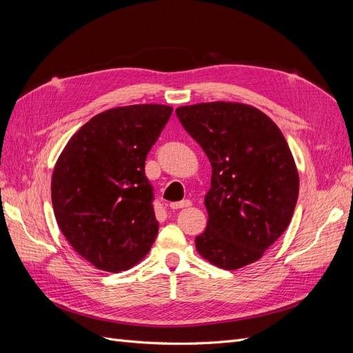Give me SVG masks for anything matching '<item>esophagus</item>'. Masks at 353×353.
<instances>
[{"label": "esophagus", "mask_w": 353, "mask_h": 353, "mask_svg": "<svg viewBox=\"0 0 353 353\" xmlns=\"http://www.w3.org/2000/svg\"><path fill=\"white\" fill-rule=\"evenodd\" d=\"M170 209H184V208H188L191 206V201L190 200H181V201H176V203H170Z\"/></svg>", "instance_id": "34e87169"}]
</instances>
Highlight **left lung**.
<instances>
[{
  "instance_id": "1",
  "label": "left lung",
  "mask_w": 353,
  "mask_h": 353,
  "mask_svg": "<svg viewBox=\"0 0 353 353\" xmlns=\"http://www.w3.org/2000/svg\"><path fill=\"white\" fill-rule=\"evenodd\" d=\"M212 165L201 258L223 270L259 261L292 221L299 174L280 128L249 104L212 101L176 109Z\"/></svg>"
}]
</instances>
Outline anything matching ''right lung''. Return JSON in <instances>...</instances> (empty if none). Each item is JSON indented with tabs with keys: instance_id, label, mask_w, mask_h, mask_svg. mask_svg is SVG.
Returning <instances> with one entry per match:
<instances>
[{
	"instance_id": "1",
	"label": "right lung",
	"mask_w": 353,
	"mask_h": 353,
	"mask_svg": "<svg viewBox=\"0 0 353 353\" xmlns=\"http://www.w3.org/2000/svg\"><path fill=\"white\" fill-rule=\"evenodd\" d=\"M172 110L132 104L95 114L57 159L51 176L57 225L95 268L130 270L156 240L159 222L144 165Z\"/></svg>"
}]
</instances>
